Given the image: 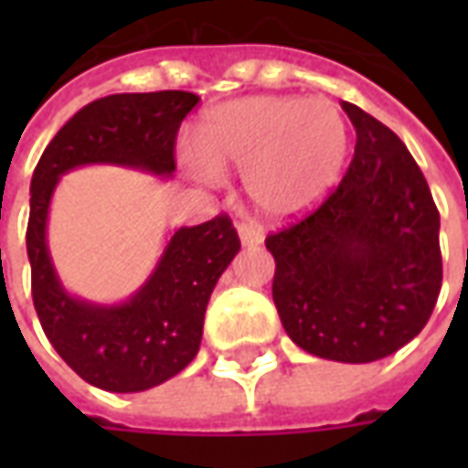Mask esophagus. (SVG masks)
I'll return each instance as SVG.
<instances>
[{
	"mask_svg": "<svg viewBox=\"0 0 468 468\" xmlns=\"http://www.w3.org/2000/svg\"><path fill=\"white\" fill-rule=\"evenodd\" d=\"M238 235H240V243H243V245H261V243H263V233H261V228H255L253 223H240V225H238Z\"/></svg>",
	"mask_w": 468,
	"mask_h": 468,
	"instance_id": "obj_1",
	"label": "esophagus"
}]
</instances>
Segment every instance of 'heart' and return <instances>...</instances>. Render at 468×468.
Here are the masks:
<instances>
[{
	"label": "heart",
	"instance_id": "obj_1",
	"mask_svg": "<svg viewBox=\"0 0 468 468\" xmlns=\"http://www.w3.org/2000/svg\"><path fill=\"white\" fill-rule=\"evenodd\" d=\"M348 122L324 97L258 95L210 110L187 170L205 180L245 173V195L265 220H293L331 193L348 157Z\"/></svg>",
	"mask_w": 468,
	"mask_h": 468
}]
</instances>
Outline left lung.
Masks as SVG:
<instances>
[{"label":"left lung","mask_w":468,"mask_h":468,"mask_svg":"<svg viewBox=\"0 0 468 468\" xmlns=\"http://www.w3.org/2000/svg\"><path fill=\"white\" fill-rule=\"evenodd\" d=\"M356 150L315 213L268 235L285 334L318 358L371 363L421 334L441 291L439 210L401 137L344 102Z\"/></svg>","instance_id":"1"}]
</instances>
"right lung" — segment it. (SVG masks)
<instances>
[{
    "label": "right lung",
    "mask_w": 468,
    "mask_h": 468,
    "mask_svg": "<svg viewBox=\"0 0 468 468\" xmlns=\"http://www.w3.org/2000/svg\"><path fill=\"white\" fill-rule=\"evenodd\" d=\"M200 97L183 90L122 92L85 105L52 137L32 175L27 255L39 324L72 371L97 388L160 386L197 356L205 308L240 240L228 215L177 228L150 278L127 301L102 305L67 291L47 245L59 177L82 165H120L173 177L175 137Z\"/></svg>",
    "instance_id": "1"
}]
</instances>
